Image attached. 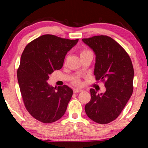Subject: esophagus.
<instances>
[{
    "instance_id": "esophagus-1",
    "label": "esophagus",
    "mask_w": 148,
    "mask_h": 148,
    "mask_svg": "<svg viewBox=\"0 0 148 148\" xmlns=\"http://www.w3.org/2000/svg\"><path fill=\"white\" fill-rule=\"evenodd\" d=\"M73 91L74 93H77V92H81L82 91V90L81 89H78V88H76V89H74Z\"/></svg>"
}]
</instances>
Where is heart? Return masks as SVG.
Returning <instances> with one entry per match:
<instances>
[{
  "mask_svg": "<svg viewBox=\"0 0 148 148\" xmlns=\"http://www.w3.org/2000/svg\"><path fill=\"white\" fill-rule=\"evenodd\" d=\"M89 51H89V50H87V49H84V50H82V51L80 52V57L81 56H83V55H84V54H86V53H87V52H89ZM74 83L75 84H79V81L78 79H76L74 81Z\"/></svg>",
  "mask_w": 148,
  "mask_h": 148,
  "instance_id": "obj_1",
  "label": "heart"
}]
</instances>
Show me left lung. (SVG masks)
<instances>
[{
    "instance_id": "left-lung-1",
    "label": "left lung",
    "mask_w": 148,
    "mask_h": 148,
    "mask_svg": "<svg viewBox=\"0 0 148 148\" xmlns=\"http://www.w3.org/2000/svg\"><path fill=\"white\" fill-rule=\"evenodd\" d=\"M95 54L94 74L104 81L106 91L98 94L90 89L91 101L85 106L87 116L100 124L116 119L131 98L133 91L134 69L125 50L108 36L82 39Z\"/></svg>"
}]
</instances>
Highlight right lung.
<instances>
[{
	"mask_svg": "<svg viewBox=\"0 0 148 148\" xmlns=\"http://www.w3.org/2000/svg\"><path fill=\"white\" fill-rule=\"evenodd\" d=\"M78 39L45 34L27 45L21 57L17 80L27 111L39 121L50 123L61 118L73 94L69 86L53 87L47 80L61 69L67 52Z\"/></svg>",
	"mask_w": 148,
	"mask_h": 148,
	"instance_id": "add662e5",
	"label": "right lung"
}]
</instances>
